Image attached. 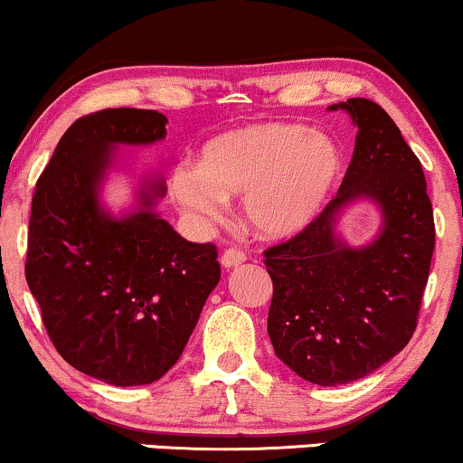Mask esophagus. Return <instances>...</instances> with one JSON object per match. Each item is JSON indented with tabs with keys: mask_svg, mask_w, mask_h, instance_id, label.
Returning <instances> with one entry per match:
<instances>
[{
	"mask_svg": "<svg viewBox=\"0 0 463 463\" xmlns=\"http://www.w3.org/2000/svg\"><path fill=\"white\" fill-rule=\"evenodd\" d=\"M244 260H247V255L238 251V249H227V251L221 255L222 269H236V266L244 264Z\"/></svg>",
	"mask_w": 463,
	"mask_h": 463,
	"instance_id": "obj_1",
	"label": "esophagus"
}]
</instances>
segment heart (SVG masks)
<instances>
[{"mask_svg":"<svg viewBox=\"0 0 463 463\" xmlns=\"http://www.w3.org/2000/svg\"><path fill=\"white\" fill-rule=\"evenodd\" d=\"M340 175V154L320 132L295 123H255L205 143L199 166H179L168 194L199 222L222 219L242 197V219L258 236L284 241L318 216Z\"/></svg>","mask_w":463,"mask_h":463,"instance_id":"obj_1","label":"heart"}]
</instances>
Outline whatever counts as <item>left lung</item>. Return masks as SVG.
I'll return each mask as SVG.
<instances>
[{"label": "left lung", "mask_w": 463, "mask_h": 463, "mask_svg": "<svg viewBox=\"0 0 463 463\" xmlns=\"http://www.w3.org/2000/svg\"><path fill=\"white\" fill-rule=\"evenodd\" d=\"M327 110L349 112L355 123L351 165L323 214L264 251V264L275 355L309 383L342 385L377 371L414 335L436 227L420 160L390 114L360 97ZM357 200L383 212L380 233L364 248L337 233Z\"/></svg>", "instance_id": "1"}]
</instances>
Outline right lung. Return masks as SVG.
<instances>
[{
  "label": "right lung",
  "mask_w": 463,
  "mask_h": 463,
  "mask_svg": "<svg viewBox=\"0 0 463 463\" xmlns=\"http://www.w3.org/2000/svg\"><path fill=\"white\" fill-rule=\"evenodd\" d=\"M166 123L136 108L78 118L32 199L25 279L49 338L80 373L121 388L175 366L221 279L214 244L184 241L156 212L160 175L138 184L128 212L101 203L118 146L154 145Z\"/></svg>",
  "instance_id": "add662e5"
}]
</instances>
